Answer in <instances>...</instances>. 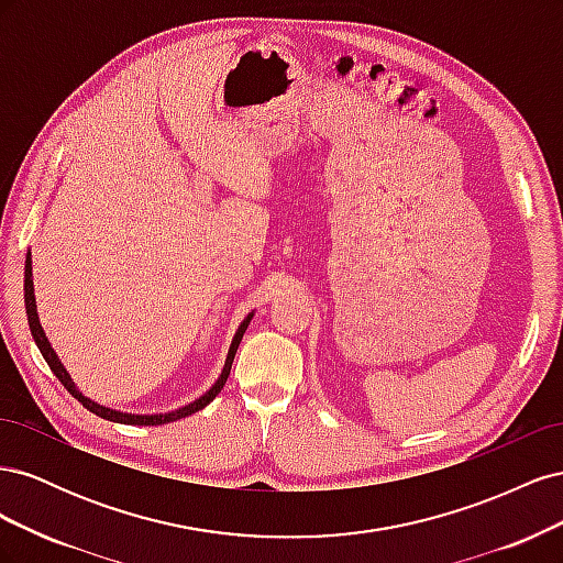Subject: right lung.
<instances>
[{
  "label": "right lung",
  "instance_id": "obj_1",
  "mask_svg": "<svg viewBox=\"0 0 563 563\" xmlns=\"http://www.w3.org/2000/svg\"><path fill=\"white\" fill-rule=\"evenodd\" d=\"M25 310H27V321H30L32 338H35V343H37L40 352L44 354V360H46L48 368L56 373V378L63 383V387H65L67 391H70V395H73L77 401H81V406L87 408V411H91V413H96V416H100V418H106V420H112V422H124V424H166V422L180 420V418H185V416H192V413L201 411V408L207 406V404H211V401L218 397V391L223 389V385L228 383V376H230V368H232V362H234L236 347H240V343H242V335H244V331H246V327H249V321H251V314H249V317L244 319L242 327H240V331H236V335H234V340H232V345H230V352H228L225 368H223V373H220L218 383L207 391V395L199 397V399H197V401H192L190 406H183V408H178V411H174V413H159V416H131V413L110 411V408L100 406V404H96V401H91V399L84 397L81 391L75 387V383L70 380V376H67V371L63 368V364L58 362L56 352L51 350L48 340H46V335H44V331H42V327H40V319H37L35 288H32V261H30V253H27V258H25Z\"/></svg>",
  "mask_w": 563,
  "mask_h": 563
}]
</instances>
